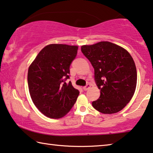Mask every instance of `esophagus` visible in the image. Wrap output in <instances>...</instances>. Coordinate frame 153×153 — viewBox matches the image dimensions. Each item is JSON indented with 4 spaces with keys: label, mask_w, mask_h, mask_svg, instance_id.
Returning <instances> with one entry per match:
<instances>
[{
    "label": "esophagus",
    "mask_w": 153,
    "mask_h": 153,
    "mask_svg": "<svg viewBox=\"0 0 153 153\" xmlns=\"http://www.w3.org/2000/svg\"><path fill=\"white\" fill-rule=\"evenodd\" d=\"M90 87H91V85H90V84H87V85H86V86H84V87H83V89H84V91H87V90L89 89Z\"/></svg>",
    "instance_id": "obj_1"
}]
</instances>
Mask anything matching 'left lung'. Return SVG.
Instances as JSON below:
<instances>
[{"instance_id": "left-lung-1", "label": "left lung", "mask_w": 153, "mask_h": 153, "mask_svg": "<svg viewBox=\"0 0 153 153\" xmlns=\"http://www.w3.org/2000/svg\"><path fill=\"white\" fill-rule=\"evenodd\" d=\"M81 50L94 68L100 96L92 102L104 114L122 111L131 101L137 86V69L133 58L124 48L108 41L82 45Z\"/></svg>"}]
</instances>
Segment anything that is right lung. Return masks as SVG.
<instances>
[{"mask_svg": "<svg viewBox=\"0 0 153 153\" xmlns=\"http://www.w3.org/2000/svg\"><path fill=\"white\" fill-rule=\"evenodd\" d=\"M78 46L50 44L39 52L29 66L27 74L31 100L43 115L59 119L74 105L79 91L71 82L69 67L76 58Z\"/></svg>", "mask_w": 153, "mask_h": 153, "instance_id": "right-lung-1", "label": "right lung"}]
</instances>
